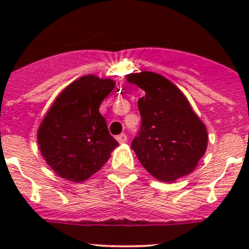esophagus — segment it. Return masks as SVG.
I'll use <instances>...</instances> for the list:
<instances>
[{"label": "esophagus", "instance_id": "1", "mask_svg": "<svg viewBox=\"0 0 249 249\" xmlns=\"http://www.w3.org/2000/svg\"><path fill=\"white\" fill-rule=\"evenodd\" d=\"M116 139L118 141L119 144H124V142H126V141H127V137L125 133H122V134H119V136H117Z\"/></svg>", "mask_w": 249, "mask_h": 249}]
</instances>
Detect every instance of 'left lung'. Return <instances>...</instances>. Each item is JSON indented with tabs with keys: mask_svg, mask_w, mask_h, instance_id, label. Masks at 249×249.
I'll return each mask as SVG.
<instances>
[{
	"mask_svg": "<svg viewBox=\"0 0 249 249\" xmlns=\"http://www.w3.org/2000/svg\"><path fill=\"white\" fill-rule=\"evenodd\" d=\"M126 81L145 91L138 99L141 130L131 144L141 164L164 182L193 172L206 152L208 134L184 93L151 71L130 73Z\"/></svg>",
	"mask_w": 249,
	"mask_h": 249,
	"instance_id": "8db88e82",
	"label": "left lung"
}]
</instances>
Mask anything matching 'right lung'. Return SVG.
Wrapping results in <instances>:
<instances>
[{
	"mask_svg": "<svg viewBox=\"0 0 249 249\" xmlns=\"http://www.w3.org/2000/svg\"><path fill=\"white\" fill-rule=\"evenodd\" d=\"M115 85L112 79L83 76L59 93L42 121L37 132L39 150L61 178L73 182L89 179L119 145L99 113Z\"/></svg>",
	"mask_w": 249,
	"mask_h": 249,
	"instance_id": "add662e5",
	"label": "right lung"
}]
</instances>
